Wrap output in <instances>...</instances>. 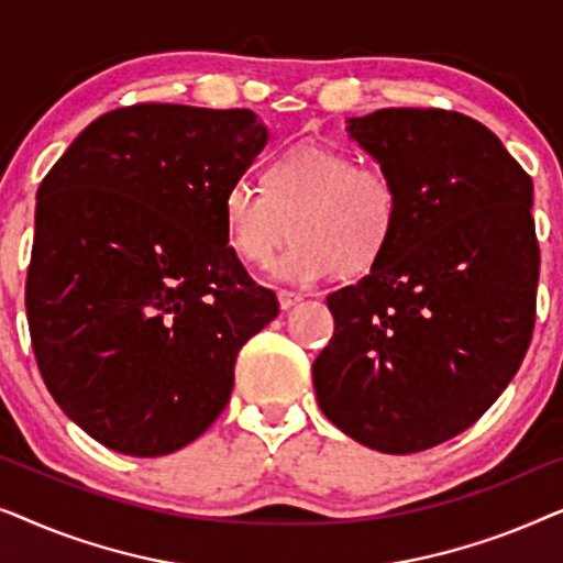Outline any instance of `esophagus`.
Here are the masks:
<instances>
[{"label": "esophagus", "instance_id": "esophagus-1", "mask_svg": "<svg viewBox=\"0 0 563 563\" xmlns=\"http://www.w3.org/2000/svg\"><path fill=\"white\" fill-rule=\"evenodd\" d=\"M276 297H279V307H282V310H291V307H295L297 302H302V297H299L297 291H287V289H282Z\"/></svg>", "mask_w": 563, "mask_h": 563}]
</instances>
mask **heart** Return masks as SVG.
Masks as SVG:
<instances>
[{"label":"heart","mask_w":563,"mask_h":563,"mask_svg":"<svg viewBox=\"0 0 563 563\" xmlns=\"http://www.w3.org/2000/svg\"><path fill=\"white\" fill-rule=\"evenodd\" d=\"M266 191L230 184L222 197L228 241L249 264L274 261L284 282L310 284L330 272L364 274L387 251L399 225V191L379 166H361L349 151L297 143L266 168Z\"/></svg>","instance_id":"heart-1"}]
</instances>
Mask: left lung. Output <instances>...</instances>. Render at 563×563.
I'll use <instances>...</instances> for the list:
<instances>
[{"label":"left lung","instance_id":"1","mask_svg":"<svg viewBox=\"0 0 563 563\" xmlns=\"http://www.w3.org/2000/svg\"><path fill=\"white\" fill-rule=\"evenodd\" d=\"M345 130L395 181L399 225L372 272L328 297L335 333L312 364L314 395L361 445L418 453L474 426L526 358L533 181L459 112L387 107Z\"/></svg>","mask_w":563,"mask_h":563}]
</instances>
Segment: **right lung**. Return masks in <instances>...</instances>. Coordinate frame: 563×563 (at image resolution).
<instances>
[{
	"label": "right lung",
	"mask_w": 563,
	"mask_h": 563,
	"mask_svg": "<svg viewBox=\"0 0 563 563\" xmlns=\"http://www.w3.org/2000/svg\"><path fill=\"white\" fill-rule=\"evenodd\" d=\"M268 128L133 104L84 128L37 189L25 307L43 382L107 449L166 456L218 420L279 302L230 249L222 197Z\"/></svg>",
	"instance_id": "1"
}]
</instances>
